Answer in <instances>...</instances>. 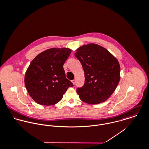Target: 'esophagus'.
Here are the masks:
<instances>
[{
  "label": "esophagus",
  "mask_w": 149,
  "mask_h": 149,
  "mask_svg": "<svg viewBox=\"0 0 149 149\" xmlns=\"http://www.w3.org/2000/svg\"><path fill=\"white\" fill-rule=\"evenodd\" d=\"M72 83H73V85H74L75 84V83H76V80L74 79V80H72Z\"/></svg>",
  "instance_id": "obj_1"
}]
</instances>
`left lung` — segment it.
Here are the masks:
<instances>
[{
    "instance_id": "8db88e82",
    "label": "left lung",
    "mask_w": 149,
    "mask_h": 149,
    "mask_svg": "<svg viewBox=\"0 0 149 149\" xmlns=\"http://www.w3.org/2000/svg\"><path fill=\"white\" fill-rule=\"evenodd\" d=\"M74 55L82 65L85 76L84 85L77 89L80 99L90 104L104 102L120 79L118 60L106 49L95 43L80 46Z\"/></svg>"
}]
</instances>
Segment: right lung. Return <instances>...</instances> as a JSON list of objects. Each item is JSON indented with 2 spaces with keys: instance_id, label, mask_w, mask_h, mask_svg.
<instances>
[{
  "instance_id": "obj_1",
  "label": "right lung",
  "mask_w": 149,
  "mask_h": 149,
  "mask_svg": "<svg viewBox=\"0 0 149 149\" xmlns=\"http://www.w3.org/2000/svg\"><path fill=\"white\" fill-rule=\"evenodd\" d=\"M72 50L51 48L38 54L30 63L24 75V85L38 104L52 106L59 102L69 87L73 85L66 78L63 65Z\"/></svg>"
}]
</instances>
